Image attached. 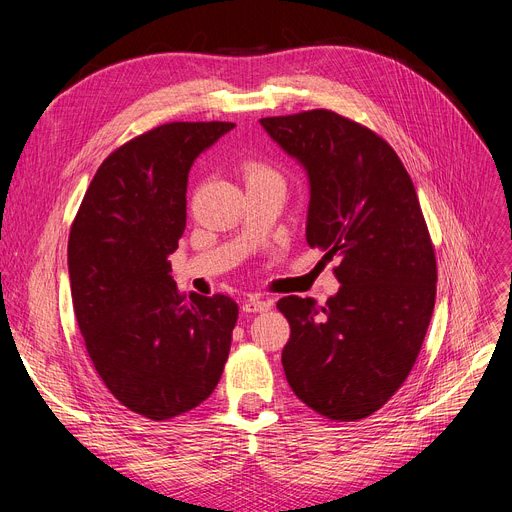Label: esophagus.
Returning <instances> with one entry per match:
<instances>
[{"instance_id":"1","label":"esophagus","mask_w":512,"mask_h":512,"mask_svg":"<svg viewBox=\"0 0 512 512\" xmlns=\"http://www.w3.org/2000/svg\"><path fill=\"white\" fill-rule=\"evenodd\" d=\"M270 307H272V301H265L261 297H251L242 303V311H247V313H263Z\"/></svg>"}]
</instances>
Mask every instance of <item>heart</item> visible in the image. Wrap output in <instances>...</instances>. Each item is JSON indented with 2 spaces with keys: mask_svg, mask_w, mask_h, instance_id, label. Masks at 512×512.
<instances>
[{
  "mask_svg": "<svg viewBox=\"0 0 512 512\" xmlns=\"http://www.w3.org/2000/svg\"><path fill=\"white\" fill-rule=\"evenodd\" d=\"M245 176H247V182L249 180H265V178L282 180L280 174L272 166L261 164V161H249V164L245 166Z\"/></svg>",
  "mask_w": 512,
  "mask_h": 512,
  "instance_id": "b5f03b06",
  "label": "heart"
}]
</instances>
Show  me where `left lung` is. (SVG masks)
<instances>
[{
    "mask_svg": "<svg viewBox=\"0 0 512 512\" xmlns=\"http://www.w3.org/2000/svg\"><path fill=\"white\" fill-rule=\"evenodd\" d=\"M309 176L307 242L338 257L340 290L319 307L284 297L286 380L332 421L369 417L405 384L436 303V253L413 180L367 126L330 110L261 118Z\"/></svg>",
    "mask_w": 512,
    "mask_h": 512,
    "instance_id": "8db88e82",
    "label": "left lung"
}]
</instances>
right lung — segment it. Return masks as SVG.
<instances>
[{
	"label": "right lung",
	"instance_id": "obj_1",
	"mask_svg": "<svg viewBox=\"0 0 512 512\" xmlns=\"http://www.w3.org/2000/svg\"><path fill=\"white\" fill-rule=\"evenodd\" d=\"M232 122H170L103 159L68 238L72 305L99 378L153 421L199 407L228 361L238 305L186 299L170 255L186 226L188 170Z\"/></svg>",
	"mask_w": 512,
	"mask_h": 512
}]
</instances>
